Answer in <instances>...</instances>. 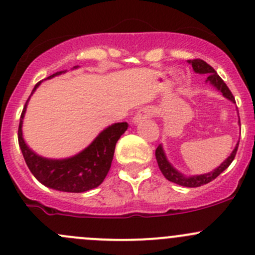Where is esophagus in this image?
Listing matches in <instances>:
<instances>
[{"label":"esophagus","mask_w":255,"mask_h":255,"mask_svg":"<svg viewBox=\"0 0 255 255\" xmlns=\"http://www.w3.org/2000/svg\"><path fill=\"white\" fill-rule=\"evenodd\" d=\"M151 116H153V111H151L150 109H148V107H146V109L139 110V111L137 112V115L133 117V123H134V125H137V123L142 122V121L151 117Z\"/></svg>","instance_id":"1"}]
</instances>
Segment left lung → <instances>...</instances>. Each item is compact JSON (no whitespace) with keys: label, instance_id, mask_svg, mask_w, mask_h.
<instances>
[{"label":"left lung","instance_id":"1","mask_svg":"<svg viewBox=\"0 0 255 255\" xmlns=\"http://www.w3.org/2000/svg\"><path fill=\"white\" fill-rule=\"evenodd\" d=\"M187 63L191 64V66H192V69H194L195 73L207 74L206 82L212 85L213 87H216V89H217L220 92H222V95L226 97V99H228L230 101H232L233 104H236V100H235V97H233L232 92L230 91V89H228V86L226 85V82L220 78V75L216 73L215 69H213L212 66L208 65L206 61L201 60V59L187 60ZM238 123H239V126H241V121H238ZM238 144H239V142L237 143V145H236V148L233 149V151L231 153V155L228 156V158L226 159V160L223 161V163L221 164L218 168H216L215 170H212L211 173L202 174V175L185 176L184 174H181L180 171H177L176 169L174 168L170 163H169L168 159H166V155H165V153H164V149H163V145H161V144H159L158 148H156L155 158H156V161H158L159 169H160V171L163 173V175L165 176L169 181L175 182V184L181 185V186L199 187V186H202V185H205V184H208V182H211L212 180H215L216 177L220 175V174H222L223 171H225L226 169L231 165V163H232L233 159H235L236 154H237Z\"/></svg>","mask_w":255,"mask_h":255}]
</instances>
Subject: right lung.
<instances>
[{"mask_svg": "<svg viewBox=\"0 0 255 255\" xmlns=\"http://www.w3.org/2000/svg\"><path fill=\"white\" fill-rule=\"evenodd\" d=\"M74 68L76 69L78 66H74ZM63 73L65 71H58L49 76L48 79L60 75ZM40 84L42 81L35 85L32 94ZM29 99L25 102L22 115H20L19 127H18V143H19L23 158L30 173L43 185L50 189L58 190V191L85 192L101 185L111 168L116 143L120 139L121 135L127 130L128 123L121 122L109 126L95 138L94 142L87 148L70 158H43L34 153L23 139V118H24Z\"/></svg>", "mask_w": 255, "mask_h": 255, "instance_id": "1", "label": "right lung"}]
</instances>
